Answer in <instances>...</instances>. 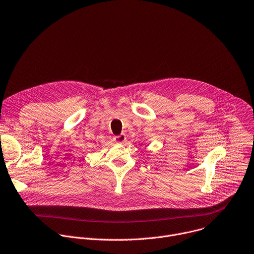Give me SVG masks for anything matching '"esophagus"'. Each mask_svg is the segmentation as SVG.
<instances>
[{
	"label": "esophagus",
	"mask_w": 254,
	"mask_h": 254,
	"mask_svg": "<svg viewBox=\"0 0 254 254\" xmlns=\"http://www.w3.org/2000/svg\"><path fill=\"white\" fill-rule=\"evenodd\" d=\"M126 139H127V136H126L124 133H121L120 135L115 136V140H116L117 142H119V143H123V142H125V141H126Z\"/></svg>",
	"instance_id": "1"
}]
</instances>
